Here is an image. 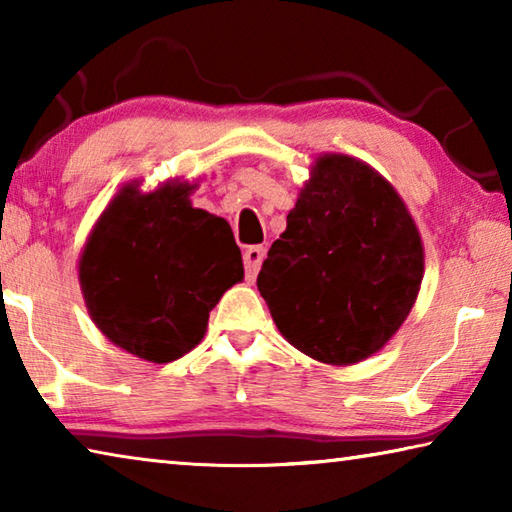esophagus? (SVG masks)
Returning a JSON list of instances; mask_svg holds the SVG:
<instances>
[{"label":"esophagus","mask_w":512,"mask_h":512,"mask_svg":"<svg viewBox=\"0 0 512 512\" xmlns=\"http://www.w3.org/2000/svg\"><path fill=\"white\" fill-rule=\"evenodd\" d=\"M264 255H266V248L264 246H250L246 248L244 253V268H246V280L253 282L257 277V271L262 268L264 262Z\"/></svg>","instance_id":"obj_1"}]
</instances>
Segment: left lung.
<instances>
[{
  "instance_id": "8db88e82",
  "label": "left lung",
  "mask_w": 512,
  "mask_h": 512,
  "mask_svg": "<svg viewBox=\"0 0 512 512\" xmlns=\"http://www.w3.org/2000/svg\"><path fill=\"white\" fill-rule=\"evenodd\" d=\"M422 271V241L402 198L366 162L332 153L316 160L257 289L291 345L350 366L400 329Z\"/></svg>"
}]
</instances>
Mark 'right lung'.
Listing matches in <instances>:
<instances>
[{
    "instance_id": "add662e5",
    "label": "right lung",
    "mask_w": 512,
    "mask_h": 512,
    "mask_svg": "<svg viewBox=\"0 0 512 512\" xmlns=\"http://www.w3.org/2000/svg\"><path fill=\"white\" fill-rule=\"evenodd\" d=\"M189 189L126 187L94 225L79 264L94 323L153 363L196 348L216 302L244 277L228 221L192 207Z\"/></svg>"
}]
</instances>
